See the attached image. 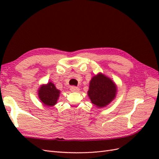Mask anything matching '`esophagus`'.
Listing matches in <instances>:
<instances>
[{
  "mask_svg": "<svg viewBox=\"0 0 159 159\" xmlns=\"http://www.w3.org/2000/svg\"><path fill=\"white\" fill-rule=\"evenodd\" d=\"M70 90L72 92H77V91H78L80 90L79 88H77L75 86H72V87L70 88Z\"/></svg>",
  "mask_w": 159,
  "mask_h": 159,
  "instance_id": "esophagus-1",
  "label": "esophagus"
}]
</instances>
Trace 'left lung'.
<instances>
[{
	"instance_id": "8db88e82",
	"label": "left lung",
	"mask_w": 159,
	"mask_h": 159,
	"mask_svg": "<svg viewBox=\"0 0 159 159\" xmlns=\"http://www.w3.org/2000/svg\"><path fill=\"white\" fill-rule=\"evenodd\" d=\"M117 86L108 77L102 73L91 78L88 94L91 102L98 108L107 106L115 99Z\"/></svg>"
}]
</instances>
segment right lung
Returning <instances> with one entry per match:
<instances>
[{
    "label": "right lung",
    "mask_w": 159,
    "mask_h": 159,
    "mask_svg": "<svg viewBox=\"0 0 159 159\" xmlns=\"http://www.w3.org/2000/svg\"><path fill=\"white\" fill-rule=\"evenodd\" d=\"M60 91L52 82L42 85L38 89V96L43 104L46 106H54L59 98Z\"/></svg>",
    "instance_id": "add662e5"
}]
</instances>
